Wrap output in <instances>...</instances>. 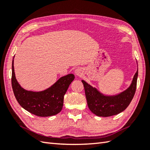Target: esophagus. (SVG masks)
Instances as JSON below:
<instances>
[{
	"instance_id": "obj_1",
	"label": "esophagus",
	"mask_w": 150,
	"mask_h": 150,
	"mask_svg": "<svg viewBox=\"0 0 150 150\" xmlns=\"http://www.w3.org/2000/svg\"><path fill=\"white\" fill-rule=\"evenodd\" d=\"M75 75L78 76V77H81L82 75H83L84 74V71L82 68H77L75 69Z\"/></svg>"
}]
</instances>
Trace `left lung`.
<instances>
[{
    "label": "left lung",
    "instance_id": "left-lung-1",
    "mask_svg": "<svg viewBox=\"0 0 150 150\" xmlns=\"http://www.w3.org/2000/svg\"><path fill=\"white\" fill-rule=\"evenodd\" d=\"M138 68L129 88L116 95L108 96L82 80L84 88L88 107L96 116L108 117L124 111L133 99L137 88Z\"/></svg>",
    "mask_w": 150,
    "mask_h": 150
}]
</instances>
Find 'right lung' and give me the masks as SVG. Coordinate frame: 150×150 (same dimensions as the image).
<instances>
[{
	"label": "right lung",
	"mask_w": 150,
	"mask_h": 150,
	"mask_svg": "<svg viewBox=\"0 0 150 150\" xmlns=\"http://www.w3.org/2000/svg\"><path fill=\"white\" fill-rule=\"evenodd\" d=\"M13 58L11 86L19 104L28 112L38 116L47 117L59 113L63 107L64 96L69 84L74 80L75 75L71 73L62 77L51 86L43 91H28L21 86L17 81L14 71Z\"/></svg>",
	"instance_id": "1"
}]
</instances>
